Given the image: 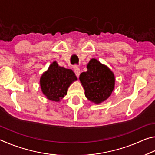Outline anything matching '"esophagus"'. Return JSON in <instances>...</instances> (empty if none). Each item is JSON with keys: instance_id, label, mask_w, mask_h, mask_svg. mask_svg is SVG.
<instances>
[{"instance_id": "esophagus-1", "label": "esophagus", "mask_w": 155, "mask_h": 155, "mask_svg": "<svg viewBox=\"0 0 155 155\" xmlns=\"http://www.w3.org/2000/svg\"><path fill=\"white\" fill-rule=\"evenodd\" d=\"M74 73H75L76 76H77V77H79V75H80V74H81L80 68H78V67H77V66H75V67H74Z\"/></svg>"}]
</instances>
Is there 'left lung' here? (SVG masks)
Instances as JSON below:
<instances>
[{
    "mask_svg": "<svg viewBox=\"0 0 155 155\" xmlns=\"http://www.w3.org/2000/svg\"><path fill=\"white\" fill-rule=\"evenodd\" d=\"M87 71L81 74L79 79L88 100L99 104L111 96L115 87V77L109 68L96 59L87 65Z\"/></svg>",
    "mask_w": 155,
    "mask_h": 155,
    "instance_id": "1",
    "label": "left lung"
}]
</instances>
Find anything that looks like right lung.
Masks as SVG:
<instances>
[{
  "instance_id": "add662e5",
  "label": "right lung",
  "mask_w": 155,
  "mask_h": 155,
  "mask_svg": "<svg viewBox=\"0 0 155 155\" xmlns=\"http://www.w3.org/2000/svg\"><path fill=\"white\" fill-rule=\"evenodd\" d=\"M77 80L72 70L58 65L54 61L40 78V86L44 95L52 101L59 102L67 94L69 86Z\"/></svg>"
}]
</instances>
